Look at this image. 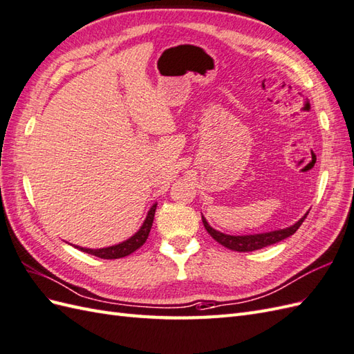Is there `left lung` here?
Returning <instances> with one entry per match:
<instances>
[{"instance_id":"left-lung-1","label":"left lung","mask_w":354,"mask_h":354,"mask_svg":"<svg viewBox=\"0 0 354 354\" xmlns=\"http://www.w3.org/2000/svg\"><path fill=\"white\" fill-rule=\"evenodd\" d=\"M306 215H308V212L305 214L304 218H301L296 224H293L292 227L269 232V233L248 234V236H230V234H224L221 232H216L215 229H212L211 225L207 224V221L203 218V216H202V221H203L206 232L209 233L216 242L221 243L223 247L233 250V251H239V252H248V251H256L260 248L269 247V245H272V243H277L288 236H292V234L296 233V230L301 227V224L306 218Z\"/></svg>"}]
</instances>
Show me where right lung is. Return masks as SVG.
<instances>
[{
  "mask_svg": "<svg viewBox=\"0 0 354 354\" xmlns=\"http://www.w3.org/2000/svg\"><path fill=\"white\" fill-rule=\"evenodd\" d=\"M156 209H157V205H153L149 209L147 220H145L140 230L136 233L134 236H131L130 239H127L122 243H118V245L107 247V248H100V250H89V248H80V247H76V248H79L80 251H84V252H88V254L100 257V259H121V257L129 256V254H131V252H134L136 250H139L143 245V243L147 242V239L149 236L151 227H152L153 215H156Z\"/></svg>",
  "mask_w": 354,
  "mask_h": 354,
  "instance_id": "add662e5",
  "label": "right lung"
}]
</instances>
